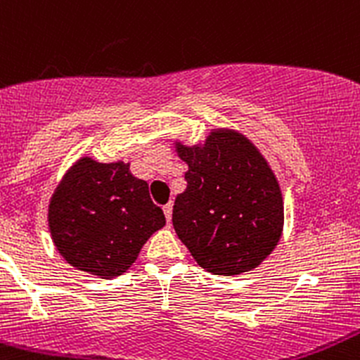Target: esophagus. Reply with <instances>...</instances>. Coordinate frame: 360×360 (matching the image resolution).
Wrapping results in <instances>:
<instances>
[{"mask_svg": "<svg viewBox=\"0 0 360 360\" xmlns=\"http://www.w3.org/2000/svg\"><path fill=\"white\" fill-rule=\"evenodd\" d=\"M164 215L165 219H167V222H171L172 220V203H167L164 207Z\"/></svg>", "mask_w": 360, "mask_h": 360, "instance_id": "34e87169", "label": "esophagus"}]
</instances>
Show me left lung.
<instances>
[{"label":"left lung","mask_w":360,"mask_h":360,"mask_svg":"<svg viewBox=\"0 0 360 360\" xmlns=\"http://www.w3.org/2000/svg\"><path fill=\"white\" fill-rule=\"evenodd\" d=\"M188 164L186 191L172 224L195 262L212 275L255 270L282 238L283 198L275 172L243 133L215 128L203 143L174 141Z\"/></svg>","instance_id":"8db88e82"}]
</instances>
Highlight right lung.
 <instances>
[{"mask_svg": "<svg viewBox=\"0 0 360 360\" xmlns=\"http://www.w3.org/2000/svg\"><path fill=\"white\" fill-rule=\"evenodd\" d=\"M51 239L77 270L101 278L120 276L136 262L150 236L165 225L147 181L129 162L82 157L66 171L47 207Z\"/></svg>", "mask_w": 360, "mask_h": 360, "instance_id": "add662e5", "label": "right lung"}]
</instances>
